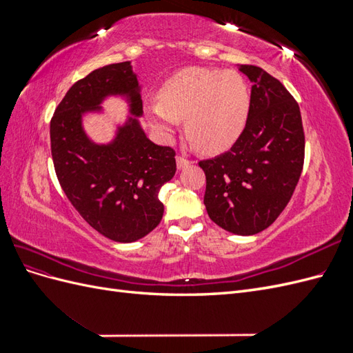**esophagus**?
Returning <instances> with one entry per match:
<instances>
[{"mask_svg": "<svg viewBox=\"0 0 353 353\" xmlns=\"http://www.w3.org/2000/svg\"><path fill=\"white\" fill-rule=\"evenodd\" d=\"M190 163H191V160H188L187 157L176 156V166H178V169H184V168L190 166Z\"/></svg>", "mask_w": 353, "mask_h": 353, "instance_id": "esophagus-1", "label": "esophagus"}]
</instances>
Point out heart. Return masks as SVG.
<instances>
[{
    "mask_svg": "<svg viewBox=\"0 0 353 353\" xmlns=\"http://www.w3.org/2000/svg\"><path fill=\"white\" fill-rule=\"evenodd\" d=\"M160 103L147 105L156 130L169 132L185 117V134L205 153L225 150L244 130L250 92L240 73L187 68L170 77L159 91Z\"/></svg>",
    "mask_w": 353,
    "mask_h": 353,
    "instance_id": "heart-1",
    "label": "heart"
}]
</instances>
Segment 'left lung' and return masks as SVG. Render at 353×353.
I'll return each instance as SVG.
<instances>
[{
	"instance_id": "left-lung-1",
	"label": "left lung",
	"mask_w": 353,
	"mask_h": 353,
	"mask_svg": "<svg viewBox=\"0 0 353 353\" xmlns=\"http://www.w3.org/2000/svg\"><path fill=\"white\" fill-rule=\"evenodd\" d=\"M252 82L248 121L231 150L200 160L209 218L240 236L268 228L290 201L305 160L301 109L284 85L258 66L240 65Z\"/></svg>"
}]
</instances>
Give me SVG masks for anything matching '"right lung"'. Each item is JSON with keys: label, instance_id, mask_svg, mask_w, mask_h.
<instances>
[{"label": "right lung", "instance_id": "obj_1", "mask_svg": "<svg viewBox=\"0 0 353 353\" xmlns=\"http://www.w3.org/2000/svg\"><path fill=\"white\" fill-rule=\"evenodd\" d=\"M108 95H126L130 112L143 114L130 61L92 70L72 85L51 117V156L59 183L79 215L101 236L131 243L162 221L159 191L175 175V150L148 140L137 117L117 130L110 144H94L82 130V114L100 110Z\"/></svg>", "mask_w": 353, "mask_h": 353}]
</instances>
